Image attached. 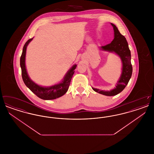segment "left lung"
Returning a JSON list of instances; mask_svg holds the SVG:
<instances>
[{
  "instance_id": "8db88e82",
  "label": "left lung",
  "mask_w": 154,
  "mask_h": 154,
  "mask_svg": "<svg viewBox=\"0 0 154 154\" xmlns=\"http://www.w3.org/2000/svg\"><path fill=\"white\" fill-rule=\"evenodd\" d=\"M111 25L113 27L114 38L111 43L100 47V49L105 51L114 52L120 58L122 65L121 74L116 87L110 91H103L92 87L96 92L109 96L116 95L124 89L131 78L133 70L131 64V54L126 38L120 33L114 24L111 23Z\"/></svg>"
}]
</instances>
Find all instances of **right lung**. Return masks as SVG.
Listing matches in <instances>:
<instances>
[{"mask_svg": "<svg viewBox=\"0 0 154 154\" xmlns=\"http://www.w3.org/2000/svg\"><path fill=\"white\" fill-rule=\"evenodd\" d=\"M33 37L28 40L23 47V50L20 58V66L22 72V80L26 86L39 98L43 100H53L65 95L67 91L72 78L74 73L77 65L75 64L66 73L63 80L57 84L50 87L40 86L30 79L25 66V57L27 46L33 40Z\"/></svg>", "mask_w": 154, "mask_h": 154, "instance_id": "obj_1", "label": "right lung"}]
</instances>
